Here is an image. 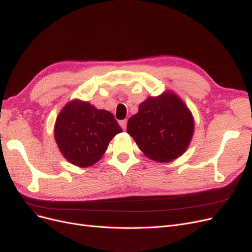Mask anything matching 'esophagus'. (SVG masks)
I'll list each match as a JSON object with an SVG mask.
<instances>
[{
    "label": "esophagus",
    "instance_id": "obj_1",
    "mask_svg": "<svg viewBox=\"0 0 252 252\" xmlns=\"http://www.w3.org/2000/svg\"><path fill=\"white\" fill-rule=\"evenodd\" d=\"M120 125H121V127L124 129H126V126H127V120H122V121H120Z\"/></svg>",
    "mask_w": 252,
    "mask_h": 252
}]
</instances>
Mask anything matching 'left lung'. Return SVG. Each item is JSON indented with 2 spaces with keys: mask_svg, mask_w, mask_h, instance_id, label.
<instances>
[{
  "mask_svg": "<svg viewBox=\"0 0 252 252\" xmlns=\"http://www.w3.org/2000/svg\"><path fill=\"white\" fill-rule=\"evenodd\" d=\"M127 132L152 161L168 163L187 150L194 132L191 111L173 91L149 96L129 118Z\"/></svg>",
  "mask_w": 252,
  "mask_h": 252,
  "instance_id": "8db88e82",
  "label": "left lung"
}]
</instances>
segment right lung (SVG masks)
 <instances>
[{
  "mask_svg": "<svg viewBox=\"0 0 252 252\" xmlns=\"http://www.w3.org/2000/svg\"><path fill=\"white\" fill-rule=\"evenodd\" d=\"M122 131L111 112L79 98L64 106L53 129L61 154L82 168L100 161L109 142Z\"/></svg>",
  "mask_w": 252,
  "mask_h": 252,
  "instance_id": "obj_1",
  "label": "right lung"
}]
</instances>
